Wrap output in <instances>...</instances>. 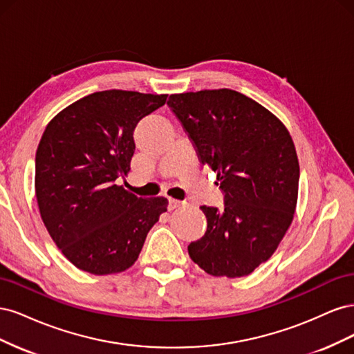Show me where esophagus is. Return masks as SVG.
Masks as SVG:
<instances>
[{
	"label": "esophagus",
	"instance_id": "obj_1",
	"mask_svg": "<svg viewBox=\"0 0 354 354\" xmlns=\"http://www.w3.org/2000/svg\"><path fill=\"white\" fill-rule=\"evenodd\" d=\"M168 203H169V208H171V209H174V208H178V207H180L181 203H183V202L178 201V199H173V198H169V199H168Z\"/></svg>",
	"mask_w": 354,
	"mask_h": 354
}]
</instances>
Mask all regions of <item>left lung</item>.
<instances>
[{
	"label": "left lung",
	"instance_id": "obj_1",
	"mask_svg": "<svg viewBox=\"0 0 354 354\" xmlns=\"http://www.w3.org/2000/svg\"><path fill=\"white\" fill-rule=\"evenodd\" d=\"M201 164L217 173L224 208L202 205L207 232L190 259L212 276L252 273L291 226L299 165L285 125L246 95L229 90L171 94L167 102Z\"/></svg>",
	"mask_w": 354,
	"mask_h": 354
}]
</instances>
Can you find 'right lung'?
<instances>
[{
    "mask_svg": "<svg viewBox=\"0 0 354 354\" xmlns=\"http://www.w3.org/2000/svg\"><path fill=\"white\" fill-rule=\"evenodd\" d=\"M167 94L97 91L57 113L35 156L41 218L63 255L91 274L120 273L138 259L167 198H137L122 186L138 121Z\"/></svg>",
    "mask_w": 354,
    "mask_h": 354,
    "instance_id": "1",
    "label": "right lung"
}]
</instances>
